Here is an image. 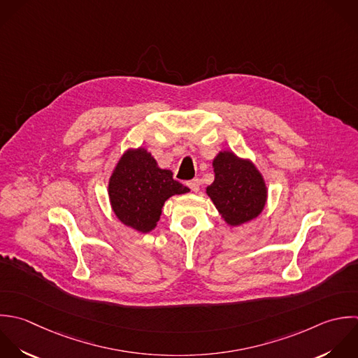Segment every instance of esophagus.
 I'll list each match as a JSON object with an SVG mask.
<instances>
[{"instance_id": "1", "label": "esophagus", "mask_w": 358, "mask_h": 358, "mask_svg": "<svg viewBox=\"0 0 358 358\" xmlns=\"http://www.w3.org/2000/svg\"><path fill=\"white\" fill-rule=\"evenodd\" d=\"M187 185H188V187L191 188V191H194V192H198V191H199V180H198V178H194V180H191V181H188Z\"/></svg>"}]
</instances>
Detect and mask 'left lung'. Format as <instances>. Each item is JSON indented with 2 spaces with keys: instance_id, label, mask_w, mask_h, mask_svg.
<instances>
[{
  "instance_id": "left-lung-1",
  "label": "left lung",
  "mask_w": 358,
  "mask_h": 358,
  "mask_svg": "<svg viewBox=\"0 0 358 358\" xmlns=\"http://www.w3.org/2000/svg\"><path fill=\"white\" fill-rule=\"evenodd\" d=\"M213 171L215 181L206 194L229 226H241L261 215L268 188L251 160L223 150L213 159Z\"/></svg>"
}]
</instances>
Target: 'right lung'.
Wrapping results in <instances>:
<instances>
[{
	"mask_svg": "<svg viewBox=\"0 0 358 358\" xmlns=\"http://www.w3.org/2000/svg\"><path fill=\"white\" fill-rule=\"evenodd\" d=\"M189 188L160 169L143 148L128 149L118 160L108 180V198L118 220L139 231H152L162 215L164 202Z\"/></svg>",
	"mask_w": 358,
	"mask_h": 358,
	"instance_id": "add662e5",
	"label": "right lung"
}]
</instances>
